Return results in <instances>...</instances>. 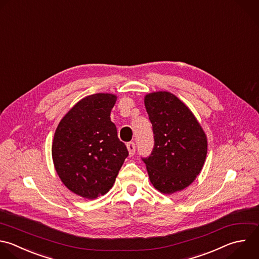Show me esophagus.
Instances as JSON below:
<instances>
[{"instance_id": "34e87169", "label": "esophagus", "mask_w": 259, "mask_h": 259, "mask_svg": "<svg viewBox=\"0 0 259 259\" xmlns=\"http://www.w3.org/2000/svg\"><path fill=\"white\" fill-rule=\"evenodd\" d=\"M126 148L128 150V153L131 156H134L136 153V144L134 142H130L126 144Z\"/></svg>"}]
</instances>
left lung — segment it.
<instances>
[{
	"mask_svg": "<svg viewBox=\"0 0 259 259\" xmlns=\"http://www.w3.org/2000/svg\"><path fill=\"white\" fill-rule=\"evenodd\" d=\"M154 148L146 164L151 183L170 194L187 187L200 173L207 152L204 132L190 109L166 91L146 95Z\"/></svg>",
	"mask_w": 259,
	"mask_h": 259,
	"instance_id": "8db88e82",
	"label": "left lung"
}]
</instances>
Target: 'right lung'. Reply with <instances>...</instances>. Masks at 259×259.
<instances>
[{"label":"right lung","mask_w":259,"mask_h":259,"mask_svg":"<svg viewBox=\"0 0 259 259\" xmlns=\"http://www.w3.org/2000/svg\"><path fill=\"white\" fill-rule=\"evenodd\" d=\"M115 101L116 96L108 93L83 98L55 133L52 154L56 171L72 192L85 198L108 192L128 156L110 120Z\"/></svg>","instance_id":"right-lung-1"}]
</instances>
